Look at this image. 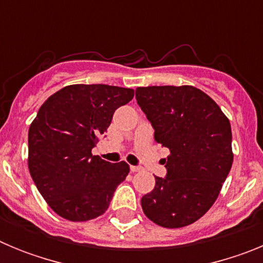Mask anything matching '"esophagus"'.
Instances as JSON below:
<instances>
[{"label": "esophagus", "mask_w": 263, "mask_h": 263, "mask_svg": "<svg viewBox=\"0 0 263 263\" xmlns=\"http://www.w3.org/2000/svg\"><path fill=\"white\" fill-rule=\"evenodd\" d=\"M142 167H139V166H130V171L132 173H139V171H142Z\"/></svg>", "instance_id": "1"}]
</instances>
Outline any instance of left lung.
<instances>
[{"mask_svg":"<svg viewBox=\"0 0 263 263\" xmlns=\"http://www.w3.org/2000/svg\"><path fill=\"white\" fill-rule=\"evenodd\" d=\"M136 99L155 142L170 150L167 176H155L154 190L141 199L143 213L159 227H187L213 205L231 171V122L192 85L139 87Z\"/></svg>","mask_w":263,"mask_h":263,"instance_id":"obj_1","label":"left lung"}]
</instances>
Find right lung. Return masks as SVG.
Segmentation results:
<instances>
[{
	"mask_svg": "<svg viewBox=\"0 0 263 263\" xmlns=\"http://www.w3.org/2000/svg\"><path fill=\"white\" fill-rule=\"evenodd\" d=\"M134 89L105 84H72L48 97L29 129V171L53 212L69 221L105 213L116 188L130 171L126 162L109 163L92 148L113 113Z\"/></svg>",
	"mask_w": 263,
	"mask_h": 263,
	"instance_id": "add662e5",
	"label": "right lung"
}]
</instances>
